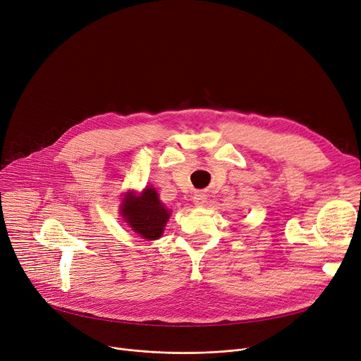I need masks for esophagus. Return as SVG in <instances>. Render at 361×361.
I'll return each mask as SVG.
<instances>
[{"label":"esophagus","instance_id":"obj_1","mask_svg":"<svg viewBox=\"0 0 361 361\" xmlns=\"http://www.w3.org/2000/svg\"><path fill=\"white\" fill-rule=\"evenodd\" d=\"M205 201H207V198H205L204 193H201V192L193 193V202H195L197 207H202L205 204Z\"/></svg>","mask_w":361,"mask_h":361}]
</instances>
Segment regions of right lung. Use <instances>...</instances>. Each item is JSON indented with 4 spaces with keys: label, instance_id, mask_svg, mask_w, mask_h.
Wrapping results in <instances>:
<instances>
[{
    "label": "right lung",
    "instance_id": "right-lung-1",
    "mask_svg": "<svg viewBox=\"0 0 361 361\" xmlns=\"http://www.w3.org/2000/svg\"><path fill=\"white\" fill-rule=\"evenodd\" d=\"M128 227L145 240H157L168 224L171 209L166 208L153 186H146L140 195L134 192L124 193L121 209Z\"/></svg>",
    "mask_w": 361,
    "mask_h": 361
}]
</instances>
